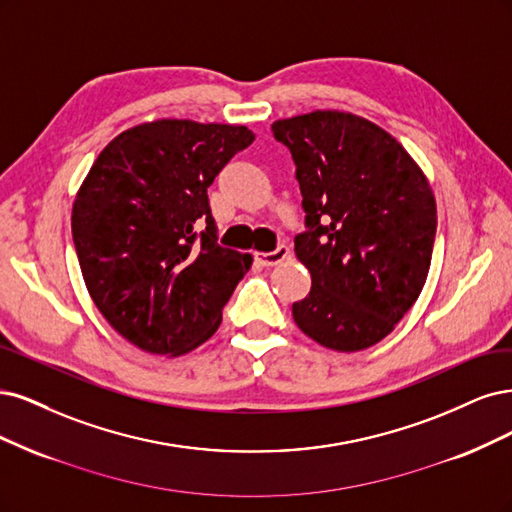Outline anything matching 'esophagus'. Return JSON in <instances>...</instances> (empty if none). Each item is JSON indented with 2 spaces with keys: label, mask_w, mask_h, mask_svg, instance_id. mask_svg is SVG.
Here are the masks:
<instances>
[{
  "label": "esophagus",
  "mask_w": 512,
  "mask_h": 512,
  "mask_svg": "<svg viewBox=\"0 0 512 512\" xmlns=\"http://www.w3.org/2000/svg\"><path fill=\"white\" fill-rule=\"evenodd\" d=\"M287 257H289V249L285 244H280L276 251H270V253H255V261L263 268L278 266V263H283Z\"/></svg>",
  "instance_id": "obj_1"
}]
</instances>
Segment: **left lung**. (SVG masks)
I'll use <instances>...</instances> for the list:
<instances>
[{
  "label": "left lung",
  "instance_id": "8db88e82",
  "mask_svg": "<svg viewBox=\"0 0 512 512\" xmlns=\"http://www.w3.org/2000/svg\"><path fill=\"white\" fill-rule=\"evenodd\" d=\"M295 163L306 232L295 255L312 278L293 321L325 349L364 351L393 332L425 285L436 200L385 129L340 110L272 123Z\"/></svg>",
  "mask_w": 512,
  "mask_h": 512
}]
</instances>
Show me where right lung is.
I'll use <instances>...</instances> for the list:
<instances>
[{"label": "right lung", "instance_id": "1", "mask_svg": "<svg viewBox=\"0 0 512 512\" xmlns=\"http://www.w3.org/2000/svg\"><path fill=\"white\" fill-rule=\"evenodd\" d=\"M255 134L244 125L161 119L95 159L72 208V238L97 310L153 355L206 342L253 257L217 242L208 187Z\"/></svg>", "mask_w": 512, "mask_h": 512}]
</instances>
